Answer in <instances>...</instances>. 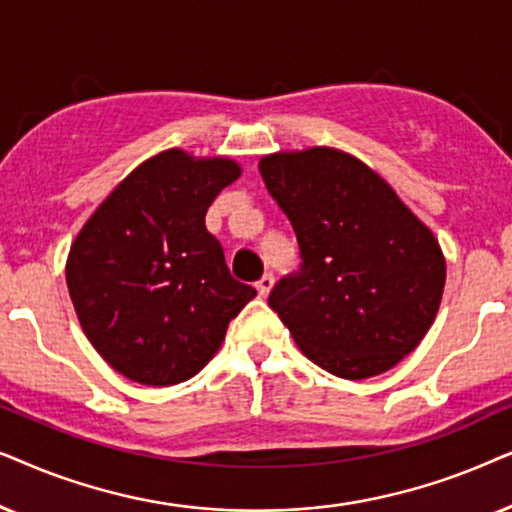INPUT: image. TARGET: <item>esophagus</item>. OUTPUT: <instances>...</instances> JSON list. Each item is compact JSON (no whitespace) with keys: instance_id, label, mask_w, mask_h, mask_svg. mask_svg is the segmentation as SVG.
<instances>
[{"instance_id":"esophagus-1","label":"esophagus","mask_w":512,"mask_h":512,"mask_svg":"<svg viewBox=\"0 0 512 512\" xmlns=\"http://www.w3.org/2000/svg\"><path fill=\"white\" fill-rule=\"evenodd\" d=\"M255 288H257V292H260L262 297H267L269 292H271V288H274V274H264L260 281H257Z\"/></svg>"}]
</instances>
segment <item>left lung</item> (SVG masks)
Segmentation results:
<instances>
[{
	"mask_svg": "<svg viewBox=\"0 0 512 512\" xmlns=\"http://www.w3.org/2000/svg\"><path fill=\"white\" fill-rule=\"evenodd\" d=\"M260 173L302 255L269 306L304 356L335 377L391 370L440 309L447 269L438 238L384 177L339 149L269 154Z\"/></svg>",
	"mask_w": 512,
	"mask_h": 512,
	"instance_id": "8db88e82",
	"label": "left lung"
}]
</instances>
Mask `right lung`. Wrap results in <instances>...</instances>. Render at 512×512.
I'll use <instances>...</instances> for the list:
<instances>
[{"label":"right lung","instance_id":"right-lung-1","mask_svg":"<svg viewBox=\"0 0 512 512\" xmlns=\"http://www.w3.org/2000/svg\"><path fill=\"white\" fill-rule=\"evenodd\" d=\"M238 177L224 156L166 149L124 177L74 238L65 278L81 330L135 384L192 379L257 295L229 274L206 229L210 203Z\"/></svg>","mask_w":512,"mask_h":512}]
</instances>
